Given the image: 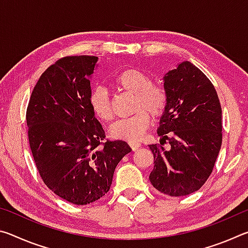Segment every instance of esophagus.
Instances as JSON below:
<instances>
[{"instance_id": "obj_1", "label": "esophagus", "mask_w": 248, "mask_h": 248, "mask_svg": "<svg viewBox=\"0 0 248 248\" xmlns=\"http://www.w3.org/2000/svg\"><path fill=\"white\" fill-rule=\"evenodd\" d=\"M130 146H131V150L132 151H137L138 149L140 148V144H138V143H130Z\"/></svg>"}]
</instances>
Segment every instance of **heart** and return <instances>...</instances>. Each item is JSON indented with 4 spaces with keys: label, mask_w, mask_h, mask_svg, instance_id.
Instances as JSON below:
<instances>
[{
    "label": "heart",
    "mask_w": 248,
    "mask_h": 248,
    "mask_svg": "<svg viewBox=\"0 0 248 248\" xmlns=\"http://www.w3.org/2000/svg\"><path fill=\"white\" fill-rule=\"evenodd\" d=\"M121 89L134 95L133 116L115 121L109 127V136L112 139L136 143L139 142L150 125V117L158 118L166 107V94L161 87L152 85L151 78L139 69H127L115 78ZM92 111L98 119L108 121L112 118V104L108 91L103 86H96L90 95Z\"/></svg>",
    "instance_id": "heart-1"
}]
</instances>
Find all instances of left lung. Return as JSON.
Returning <instances> with one entry per match:
<instances>
[{
	"label": "left lung",
	"instance_id": "obj_1",
	"mask_svg": "<svg viewBox=\"0 0 248 248\" xmlns=\"http://www.w3.org/2000/svg\"><path fill=\"white\" fill-rule=\"evenodd\" d=\"M163 82L167 100L157 134L170 148L149 145L154 156L149 178L163 194L187 196L212 173L222 144V109L215 86L189 61L179 62Z\"/></svg>",
	"mask_w": 248,
	"mask_h": 248
}]
</instances>
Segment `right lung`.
Here are the masks:
<instances>
[{
    "instance_id": "add662e5",
    "label": "right lung",
    "mask_w": 248,
    "mask_h": 248,
    "mask_svg": "<svg viewBox=\"0 0 248 248\" xmlns=\"http://www.w3.org/2000/svg\"><path fill=\"white\" fill-rule=\"evenodd\" d=\"M93 56L65 57L41 74L26 112L29 145L50 190L84 205L108 192L116 166L131 152L123 140L102 142L105 132L90 105Z\"/></svg>"
}]
</instances>
